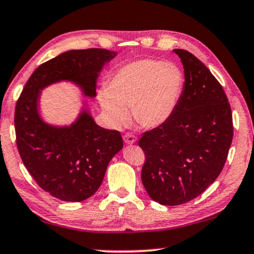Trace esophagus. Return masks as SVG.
I'll return each instance as SVG.
<instances>
[{
  "label": "esophagus",
  "instance_id": "1",
  "mask_svg": "<svg viewBox=\"0 0 254 254\" xmlns=\"http://www.w3.org/2000/svg\"><path fill=\"white\" fill-rule=\"evenodd\" d=\"M123 140H124V142H126V143L132 144V143H134L136 141V136L133 135V134H131V133H127V134H124Z\"/></svg>",
  "mask_w": 254,
  "mask_h": 254
}]
</instances>
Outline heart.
Returning a JSON list of instances; mask_svg holds the SVG:
<instances>
[{
	"label": "heart",
	"instance_id": "heart-1",
	"mask_svg": "<svg viewBox=\"0 0 254 254\" xmlns=\"http://www.w3.org/2000/svg\"><path fill=\"white\" fill-rule=\"evenodd\" d=\"M184 75L178 65L158 60H139L114 72L107 90L98 94L100 107L113 127H122L132 118L147 128L163 126L178 107Z\"/></svg>",
	"mask_w": 254,
	"mask_h": 254
}]
</instances>
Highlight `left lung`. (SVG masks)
<instances>
[{"mask_svg":"<svg viewBox=\"0 0 254 254\" xmlns=\"http://www.w3.org/2000/svg\"><path fill=\"white\" fill-rule=\"evenodd\" d=\"M173 52L184 67L180 103L166 123L139 140L146 156L142 184L164 206L189 202L214 183L233 140L232 110L218 80L190 52Z\"/></svg>","mask_w":254,"mask_h":254,"instance_id":"1","label":"left lung"}]
</instances>
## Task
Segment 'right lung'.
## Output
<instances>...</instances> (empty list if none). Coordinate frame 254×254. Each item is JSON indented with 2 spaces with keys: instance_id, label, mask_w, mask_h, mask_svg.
Wrapping results in <instances>:
<instances>
[{
  "instance_id": "1",
  "label": "right lung",
  "mask_w": 254,
  "mask_h": 254,
  "mask_svg": "<svg viewBox=\"0 0 254 254\" xmlns=\"http://www.w3.org/2000/svg\"><path fill=\"white\" fill-rule=\"evenodd\" d=\"M118 55L103 48L73 50L40 65L30 75L15 105L14 127L22 163L43 190L60 200L80 202L102 184L108 163L123 148L119 131L95 123L83 107L69 127L51 126L40 118V91L70 81L94 98L99 73Z\"/></svg>"
}]
</instances>
